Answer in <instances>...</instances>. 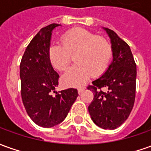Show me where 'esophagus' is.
I'll return each instance as SVG.
<instances>
[{"instance_id":"34e87169","label":"esophagus","mask_w":151,"mask_h":151,"mask_svg":"<svg viewBox=\"0 0 151 151\" xmlns=\"http://www.w3.org/2000/svg\"><path fill=\"white\" fill-rule=\"evenodd\" d=\"M83 90H84V87H79L78 89V91L79 94H81Z\"/></svg>"}]
</instances>
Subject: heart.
Returning <instances> with one entry per match:
<instances>
[{"instance_id":"heart-1","label":"heart","mask_w":151,"mask_h":151,"mask_svg":"<svg viewBox=\"0 0 151 151\" xmlns=\"http://www.w3.org/2000/svg\"><path fill=\"white\" fill-rule=\"evenodd\" d=\"M61 44H51L48 55L51 65L59 71H65L74 57L76 64L62 77L67 86L83 85L91 76L97 78L107 70L113 57L112 44L108 39L85 28L66 32Z\"/></svg>"}]
</instances>
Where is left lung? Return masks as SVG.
Instances as JSON below:
<instances>
[{
	"label": "left lung",
	"mask_w": 151,
	"mask_h": 151,
	"mask_svg": "<svg viewBox=\"0 0 151 151\" xmlns=\"http://www.w3.org/2000/svg\"><path fill=\"white\" fill-rule=\"evenodd\" d=\"M105 29L111 39L114 59L106 72L87 86L94 94L88 111L98 127L113 130L127 120L133 108L137 65L127 43L115 32Z\"/></svg>",
	"instance_id": "1"
}]
</instances>
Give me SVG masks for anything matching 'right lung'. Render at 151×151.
Returning a JSON list of instances; mask_svg holds the SVG:
<instances>
[{"mask_svg":"<svg viewBox=\"0 0 151 151\" xmlns=\"http://www.w3.org/2000/svg\"><path fill=\"white\" fill-rule=\"evenodd\" d=\"M60 24L42 28L32 39L20 63L21 96L31 119L38 126L51 127L66 118L78 96L75 88L56 92L60 76L48 55L51 32Z\"/></svg>","mask_w":151,"mask_h":151,"instance_id":"right-lung-1","label":"right lung"}]
</instances>
